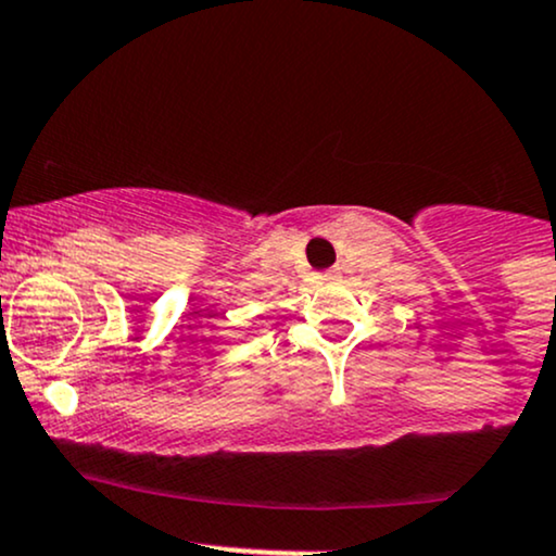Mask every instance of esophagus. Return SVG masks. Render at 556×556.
<instances>
[{
	"mask_svg": "<svg viewBox=\"0 0 556 556\" xmlns=\"http://www.w3.org/2000/svg\"><path fill=\"white\" fill-rule=\"evenodd\" d=\"M332 279H334V271H325V274H321V282H332Z\"/></svg>",
	"mask_w": 556,
	"mask_h": 556,
	"instance_id": "obj_1",
	"label": "esophagus"
}]
</instances>
